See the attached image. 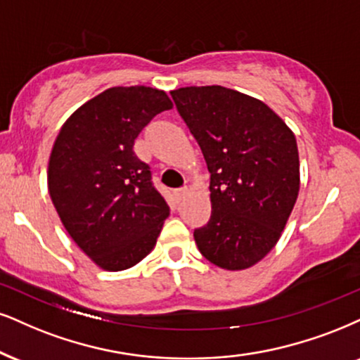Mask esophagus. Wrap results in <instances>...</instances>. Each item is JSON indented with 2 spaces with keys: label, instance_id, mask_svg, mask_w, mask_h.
<instances>
[{
  "label": "esophagus",
  "instance_id": "obj_1",
  "mask_svg": "<svg viewBox=\"0 0 360 360\" xmlns=\"http://www.w3.org/2000/svg\"><path fill=\"white\" fill-rule=\"evenodd\" d=\"M185 195H187V190L185 188H180V190H175V192H173V197H175V200L176 202H181L185 198Z\"/></svg>",
  "mask_w": 360,
  "mask_h": 360
}]
</instances>
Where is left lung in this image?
<instances>
[{
  "instance_id": "1",
  "label": "left lung",
  "mask_w": 360,
  "mask_h": 360,
  "mask_svg": "<svg viewBox=\"0 0 360 360\" xmlns=\"http://www.w3.org/2000/svg\"><path fill=\"white\" fill-rule=\"evenodd\" d=\"M210 172L212 215L198 250L227 270L264 259L281 238L300 187L295 135L264 101L230 88L170 91Z\"/></svg>"
}]
</instances>
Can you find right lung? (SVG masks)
Masks as SVG:
<instances>
[{
    "instance_id": "obj_1",
    "label": "right lung",
    "mask_w": 360,
    "mask_h": 360,
    "mask_svg": "<svg viewBox=\"0 0 360 360\" xmlns=\"http://www.w3.org/2000/svg\"><path fill=\"white\" fill-rule=\"evenodd\" d=\"M172 106L157 88L113 86L79 106L58 133L48 165L50 197L70 237L101 269L139 264L170 215L133 145Z\"/></svg>"
}]
</instances>
